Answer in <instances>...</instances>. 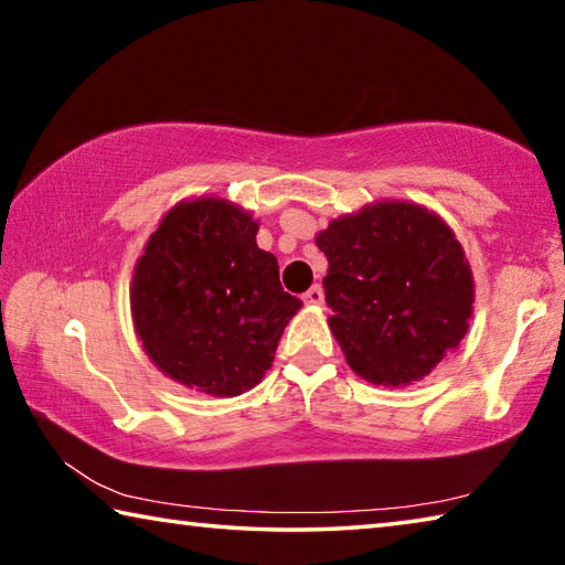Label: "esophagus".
<instances>
[{
    "mask_svg": "<svg viewBox=\"0 0 565 565\" xmlns=\"http://www.w3.org/2000/svg\"><path fill=\"white\" fill-rule=\"evenodd\" d=\"M301 299H303V303H309V306H321L323 303V289L319 284H313L311 289L301 296Z\"/></svg>",
    "mask_w": 565,
    "mask_h": 565,
    "instance_id": "esophagus-1",
    "label": "esophagus"
}]
</instances>
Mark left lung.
<instances>
[{
  "mask_svg": "<svg viewBox=\"0 0 565 565\" xmlns=\"http://www.w3.org/2000/svg\"><path fill=\"white\" fill-rule=\"evenodd\" d=\"M317 246L329 262V329L353 374L411 386L458 349L473 317V271L436 212L381 199L333 218Z\"/></svg>",
  "mask_w": 565,
  "mask_h": 565,
  "instance_id": "8db88e82",
  "label": "left lung"
}]
</instances>
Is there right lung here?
<instances>
[{
    "label": "right lung",
    "instance_id": "add662e5",
    "mask_svg": "<svg viewBox=\"0 0 565 565\" xmlns=\"http://www.w3.org/2000/svg\"><path fill=\"white\" fill-rule=\"evenodd\" d=\"M252 212L222 196L181 199L131 274V321L151 363L177 384L232 398L271 369L301 301L256 246Z\"/></svg>",
    "mask_w": 565,
    "mask_h": 565
}]
</instances>
